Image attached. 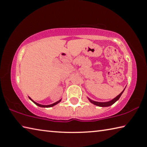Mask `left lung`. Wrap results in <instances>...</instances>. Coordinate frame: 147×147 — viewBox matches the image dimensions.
<instances>
[{
  "label": "left lung",
  "instance_id": "left-lung-1",
  "mask_svg": "<svg viewBox=\"0 0 147 147\" xmlns=\"http://www.w3.org/2000/svg\"><path fill=\"white\" fill-rule=\"evenodd\" d=\"M125 88H124V90L122 91L121 93L119 94V95L117 96L115 98H114L112 99V100L108 101V102H97V101H94V100H91V99L89 98V97H88V100H89V102H90L91 103L93 104L94 105L97 106H99V107H108V106H111V105H112V104H113L114 103H115V102H117V101L119 100V98H120L121 96L122 95V94L123 93V92L124 91V89H125Z\"/></svg>",
  "mask_w": 147,
  "mask_h": 147
}]
</instances>
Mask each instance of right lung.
Masks as SVG:
<instances>
[{"mask_svg":"<svg viewBox=\"0 0 147 147\" xmlns=\"http://www.w3.org/2000/svg\"><path fill=\"white\" fill-rule=\"evenodd\" d=\"M28 98H29L30 100L33 102H34L35 104H36L37 106H39V107H41V108H51V107H53V106H55V105H56V104H58V103L60 102L61 101V99H62V98H61L60 100H59L58 101H57V102H54V103H53V104H49V105H43V104H39V103H37L36 102H35L34 100H32V99L30 97V96H28Z\"/></svg>","mask_w":147,"mask_h":147,"instance_id":"right-lung-1","label":"right lung"}]
</instances>
